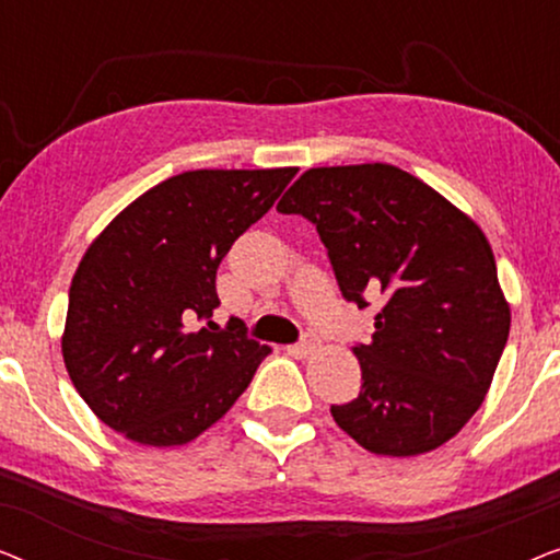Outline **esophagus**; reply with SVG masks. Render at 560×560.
Returning <instances> with one entry per match:
<instances>
[{
  "label": "esophagus",
  "mask_w": 560,
  "mask_h": 560,
  "mask_svg": "<svg viewBox=\"0 0 560 560\" xmlns=\"http://www.w3.org/2000/svg\"><path fill=\"white\" fill-rule=\"evenodd\" d=\"M318 349H320V341H318V336H313V334H305V339L301 343L290 347V351H293L295 357H313Z\"/></svg>",
  "instance_id": "esophagus-1"
}]
</instances>
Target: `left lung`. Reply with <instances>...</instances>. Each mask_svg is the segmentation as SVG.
I'll list each match as a JSON object with an SVG mask.
<instances>
[{
    "label": "left lung",
    "instance_id": "8db88e82",
    "mask_svg": "<svg viewBox=\"0 0 560 560\" xmlns=\"http://www.w3.org/2000/svg\"><path fill=\"white\" fill-rule=\"evenodd\" d=\"M278 211L313 221L347 301L382 295L354 354L362 389L331 405L343 433L377 456H420L454 439L485 402L510 336L492 247L477 221L387 163L311 167Z\"/></svg>",
    "mask_w": 560,
    "mask_h": 560
}]
</instances>
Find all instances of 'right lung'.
I'll return each instance as SVG.
<instances>
[{
	"label": "right lung",
	"instance_id": "obj_1",
	"mask_svg": "<svg viewBox=\"0 0 560 560\" xmlns=\"http://www.w3.org/2000/svg\"><path fill=\"white\" fill-rule=\"evenodd\" d=\"M298 167L188 171L144 190L89 244L60 351L94 416L140 446H183L226 416L270 347L209 319L217 270Z\"/></svg>",
	"mask_w": 560,
	"mask_h": 560
}]
</instances>
